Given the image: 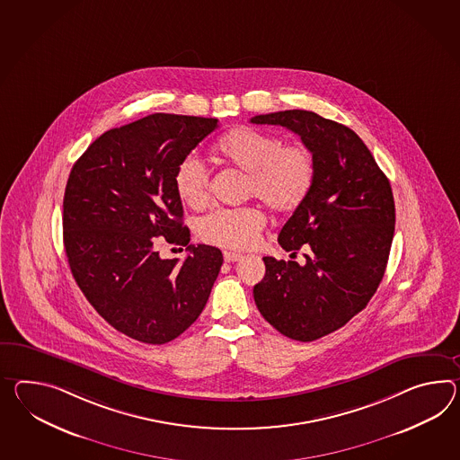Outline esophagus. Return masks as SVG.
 <instances>
[{
  "instance_id": "esophagus-1",
  "label": "esophagus",
  "mask_w": 460,
  "mask_h": 460,
  "mask_svg": "<svg viewBox=\"0 0 460 460\" xmlns=\"http://www.w3.org/2000/svg\"><path fill=\"white\" fill-rule=\"evenodd\" d=\"M243 258V254L239 252H233V251H225V261L226 262H235L239 259Z\"/></svg>"
}]
</instances>
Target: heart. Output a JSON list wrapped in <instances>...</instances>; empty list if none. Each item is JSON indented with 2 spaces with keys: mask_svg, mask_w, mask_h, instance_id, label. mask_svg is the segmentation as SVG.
Segmentation results:
<instances>
[{
  "mask_svg": "<svg viewBox=\"0 0 460 460\" xmlns=\"http://www.w3.org/2000/svg\"><path fill=\"white\" fill-rule=\"evenodd\" d=\"M216 155L247 174L246 198H258L276 213L303 206L315 181V159L309 147L284 145L279 136L239 128L223 136ZM174 190L182 204L201 209L209 199V174L198 157L186 156L174 172ZM266 216L254 206L216 209L204 216L198 234L204 243L244 249L258 241Z\"/></svg>",
  "mask_w": 460,
  "mask_h": 460,
  "instance_id": "1",
  "label": "heart"
}]
</instances>
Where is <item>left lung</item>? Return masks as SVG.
<instances>
[{"label":"left lung","mask_w":460,"mask_h":460,"mask_svg":"<svg viewBox=\"0 0 460 460\" xmlns=\"http://www.w3.org/2000/svg\"><path fill=\"white\" fill-rule=\"evenodd\" d=\"M251 123L301 136L315 159L311 194L280 229V247L304 261L262 258L254 286L259 313L280 334L311 342L360 313L381 284L395 227L391 182L344 124L304 110L270 112Z\"/></svg>","instance_id":"1"}]
</instances>
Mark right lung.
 I'll list each match as a JSON object with an SVG mask.
<instances>
[{"instance_id": "obj_1", "label": "right lung", "mask_w": 460, "mask_h": 460, "mask_svg": "<svg viewBox=\"0 0 460 460\" xmlns=\"http://www.w3.org/2000/svg\"><path fill=\"white\" fill-rule=\"evenodd\" d=\"M216 118L155 112L100 136L75 163L63 199V241L79 289L131 339L166 344L202 313L223 266L217 247L190 246L174 190L181 161ZM161 243L190 256L163 260Z\"/></svg>"}]
</instances>
